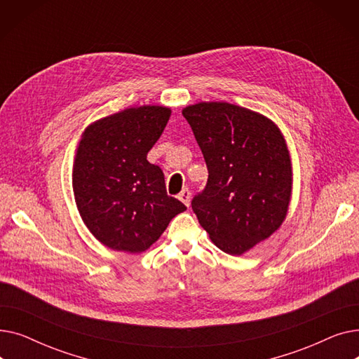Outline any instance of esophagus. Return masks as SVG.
Wrapping results in <instances>:
<instances>
[{
	"label": "esophagus",
	"mask_w": 359,
	"mask_h": 359,
	"mask_svg": "<svg viewBox=\"0 0 359 359\" xmlns=\"http://www.w3.org/2000/svg\"><path fill=\"white\" fill-rule=\"evenodd\" d=\"M177 198H179L186 206L191 205V191H189V189H183V191L179 194Z\"/></svg>",
	"instance_id": "34e87169"
}]
</instances>
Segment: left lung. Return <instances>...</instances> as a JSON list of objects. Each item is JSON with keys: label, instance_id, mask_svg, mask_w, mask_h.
I'll return each instance as SVG.
<instances>
[{"label": "left lung", "instance_id": "1", "mask_svg": "<svg viewBox=\"0 0 359 359\" xmlns=\"http://www.w3.org/2000/svg\"><path fill=\"white\" fill-rule=\"evenodd\" d=\"M182 113L208 167L192 210L218 249L240 256L287 217L292 167L284 135L266 116L225 102L196 103Z\"/></svg>", "mask_w": 359, "mask_h": 359}]
</instances>
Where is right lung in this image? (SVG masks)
I'll use <instances>...</instances> for the list:
<instances>
[{
    "label": "right lung",
    "instance_id": "add662e5",
    "mask_svg": "<svg viewBox=\"0 0 359 359\" xmlns=\"http://www.w3.org/2000/svg\"><path fill=\"white\" fill-rule=\"evenodd\" d=\"M172 115L164 106L125 109L84 130L72 170L74 198L90 233L111 250L141 253L186 206L147 160Z\"/></svg>",
    "mask_w": 359,
    "mask_h": 359
}]
</instances>
